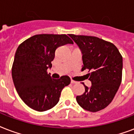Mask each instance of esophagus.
<instances>
[{
	"label": "esophagus",
	"mask_w": 134,
	"mask_h": 134,
	"mask_svg": "<svg viewBox=\"0 0 134 134\" xmlns=\"http://www.w3.org/2000/svg\"><path fill=\"white\" fill-rule=\"evenodd\" d=\"M71 83H72V84L76 83V81H73V80H71Z\"/></svg>",
	"instance_id": "1"
}]
</instances>
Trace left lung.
I'll return each mask as SVG.
<instances>
[{
	"instance_id": "obj_1",
	"label": "left lung",
	"mask_w": 134,
	"mask_h": 134,
	"mask_svg": "<svg viewBox=\"0 0 134 134\" xmlns=\"http://www.w3.org/2000/svg\"><path fill=\"white\" fill-rule=\"evenodd\" d=\"M81 51L83 67L91 86H84L85 91L76 101L84 110L96 112L112 102L121 82L123 60L117 47L95 36L69 34Z\"/></svg>"
}]
</instances>
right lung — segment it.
Returning a JSON list of instances; mask_svg holds the SVG:
<instances>
[{"instance_id": "1", "label": "right lung", "mask_w": 134, "mask_h": 134, "mask_svg": "<svg viewBox=\"0 0 134 134\" xmlns=\"http://www.w3.org/2000/svg\"><path fill=\"white\" fill-rule=\"evenodd\" d=\"M73 44L65 34H38L22 43L15 53L12 76L19 97L29 108L38 112L50 110L59 102L61 91L70 83L68 76L51 78L56 49Z\"/></svg>"}]
</instances>
